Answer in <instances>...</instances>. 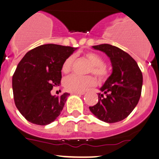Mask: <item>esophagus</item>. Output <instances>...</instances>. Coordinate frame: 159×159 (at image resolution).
Listing matches in <instances>:
<instances>
[{
    "label": "esophagus",
    "mask_w": 159,
    "mask_h": 159,
    "mask_svg": "<svg viewBox=\"0 0 159 159\" xmlns=\"http://www.w3.org/2000/svg\"><path fill=\"white\" fill-rule=\"evenodd\" d=\"M71 94H72V95H84L85 93L84 92H82V93H75V92H72Z\"/></svg>",
    "instance_id": "34e87169"
}]
</instances>
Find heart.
<instances>
[{
    "instance_id": "heart-1",
    "label": "heart",
    "mask_w": 159,
    "mask_h": 159,
    "mask_svg": "<svg viewBox=\"0 0 159 159\" xmlns=\"http://www.w3.org/2000/svg\"><path fill=\"white\" fill-rule=\"evenodd\" d=\"M85 57L89 60L91 64L89 72L93 73L99 79H105L108 74V70L105 66L104 59L98 54L95 52H87ZM75 57L73 55L68 56L64 60L62 64V71L64 73H68L72 69ZM95 80L91 76H80L72 74L66 77L64 80V86L66 90L75 93H82L87 88L95 85Z\"/></svg>"
}]
</instances>
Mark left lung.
Returning a JSON list of instances; mask_svg holds the SVG:
<instances>
[{
    "mask_svg": "<svg viewBox=\"0 0 159 159\" xmlns=\"http://www.w3.org/2000/svg\"><path fill=\"white\" fill-rule=\"evenodd\" d=\"M110 58L112 73L98 93V102L90 111L104 122H119L137 105L143 86V74L136 61L119 48L109 44L93 46Z\"/></svg>",
    "mask_w": 159,
    "mask_h": 159,
    "instance_id": "obj_1",
    "label": "left lung"
}]
</instances>
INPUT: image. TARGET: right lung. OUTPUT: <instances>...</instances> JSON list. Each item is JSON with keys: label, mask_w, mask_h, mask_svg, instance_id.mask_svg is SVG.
<instances>
[{"label": "right lung", "mask_w": 159, "mask_h": 159, "mask_svg": "<svg viewBox=\"0 0 159 159\" xmlns=\"http://www.w3.org/2000/svg\"><path fill=\"white\" fill-rule=\"evenodd\" d=\"M76 49L54 44L40 45L20 61L12 86L15 105L27 120L48 125L60 115L70 94L56 96L51 91L61 85L63 63Z\"/></svg>", "instance_id": "1"}]
</instances>
